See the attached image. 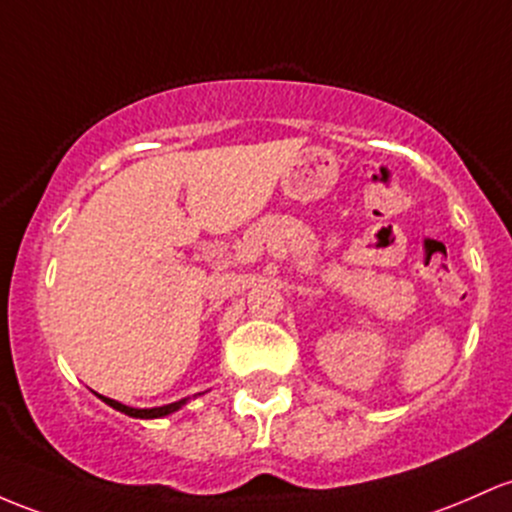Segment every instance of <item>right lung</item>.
Returning <instances> with one entry per match:
<instances>
[{"instance_id":"obj_1","label":"right lung","mask_w":512,"mask_h":512,"mask_svg":"<svg viewBox=\"0 0 512 512\" xmlns=\"http://www.w3.org/2000/svg\"><path fill=\"white\" fill-rule=\"evenodd\" d=\"M99 398L104 403H109L111 408H116V411L131 415V418H162V415H170L174 411H179V408L187 403V398H182V401L170 403V406H160V408H131V406H123V403H119V401H114V398H106V396H99Z\"/></svg>"}]
</instances>
